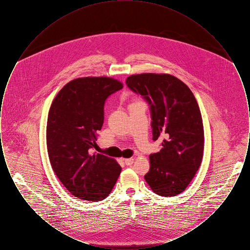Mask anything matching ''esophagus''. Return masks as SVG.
Returning a JSON list of instances; mask_svg holds the SVG:
<instances>
[{
    "mask_svg": "<svg viewBox=\"0 0 250 250\" xmlns=\"http://www.w3.org/2000/svg\"><path fill=\"white\" fill-rule=\"evenodd\" d=\"M125 160V165L126 166H131L132 164H133V162H134V158H125V159H124Z\"/></svg>",
    "mask_w": 250,
    "mask_h": 250,
    "instance_id": "34e87169",
    "label": "esophagus"
}]
</instances>
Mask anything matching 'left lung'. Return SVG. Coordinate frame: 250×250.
<instances>
[{
    "instance_id": "left-lung-1",
    "label": "left lung",
    "mask_w": 250,
    "mask_h": 250,
    "mask_svg": "<svg viewBox=\"0 0 250 250\" xmlns=\"http://www.w3.org/2000/svg\"><path fill=\"white\" fill-rule=\"evenodd\" d=\"M125 83L150 106L153 141L163 139L162 149L149 156L144 178L155 194L176 196L202 163L204 133L197 100L186 84L168 74L132 75Z\"/></svg>"
}]
</instances>
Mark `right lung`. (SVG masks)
<instances>
[{
    "mask_svg": "<svg viewBox=\"0 0 250 250\" xmlns=\"http://www.w3.org/2000/svg\"><path fill=\"white\" fill-rule=\"evenodd\" d=\"M122 88L117 80L107 77L76 79L61 89L49 108V161L60 182L79 199L104 200L119 177V164L91 149L104 123L105 101Z\"/></svg>",
    "mask_w": 250,
    "mask_h": 250,
    "instance_id": "1",
    "label": "right lung"
}]
</instances>
